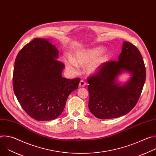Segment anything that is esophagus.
<instances>
[{
  "mask_svg": "<svg viewBox=\"0 0 156 156\" xmlns=\"http://www.w3.org/2000/svg\"><path fill=\"white\" fill-rule=\"evenodd\" d=\"M86 84V83L84 81L81 80L79 83V87H84V86H85Z\"/></svg>",
  "mask_w": 156,
  "mask_h": 156,
  "instance_id": "obj_1",
  "label": "esophagus"
}]
</instances>
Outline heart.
Wrapping results in <instances>:
<instances>
[{"label":"heart","mask_w":156,"mask_h":156,"mask_svg":"<svg viewBox=\"0 0 156 156\" xmlns=\"http://www.w3.org/2000/svg\"><path fill=\"white\" fill-rule=\"evenodd\" d=\"M104 48L95 47L76 51L73 57L69 56L65 58L64 62L70 73L76 74L80 70V66H86L89 74L96 73L105 60L103 53Z\"/></svg>","instance_id":"1"}]
</instances>
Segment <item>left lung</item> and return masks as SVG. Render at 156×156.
Wrapping results in <instances>:
<instances>
[{"instance_id":"obj_1","label":"left lung","mask_w":156,"mask_h":156,"mask_svg":"<svg viewBox=\"0 0 156 156\" xmlns=\"http://www.w3.org/2000/svg\"><path fill=\"white\" fill-rule=\"evenodd\" d=\"M118 60L103 63L98 73L87 79L88 107L98 119L125 115L135 106L141 96L146 69L140 52L130 42L124 41ZM124 72L130 77L123 83L118 78Z\"/></svg>"}]
</instances>
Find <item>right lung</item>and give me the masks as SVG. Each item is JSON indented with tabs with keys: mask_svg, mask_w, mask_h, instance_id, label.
<instances>
[{
	"mask_svg": "<svg viewBox=\"0 0 156 156\" xmlns=\"http://www.w3.org/2000/svg\"><path fill=\"white\" fill-rule=\"evenodd\" d=\"M49 39L35 38L18 54L13 75L15 94L21 107L37 121L57 118L69 96L78 87L80 78L62 77L64 65Z\"/></svg>",
	"mask_w": 156,
	"mask_h": 156,
	"instance_id": "1",
	"label": "right lung"
}]
</instances>
